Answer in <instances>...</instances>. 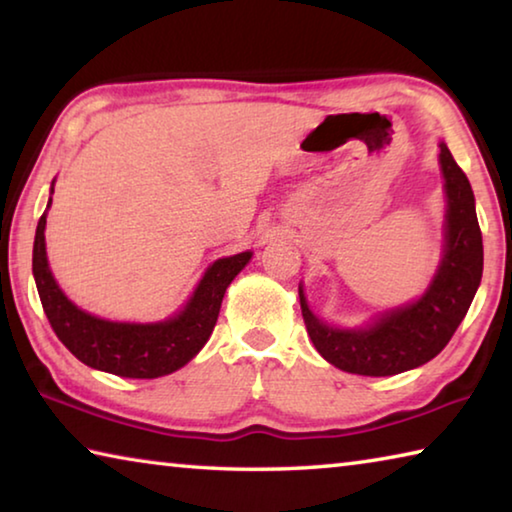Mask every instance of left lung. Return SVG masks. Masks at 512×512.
I'll return each instance as SVG.
<instances>
[{
  "label": "left lung",
  "instance_id": "obj_1",
  "mask_svg": "<svg viewBox=\"0 0 512 512\" xmlns=\"http://www.w3.org/2000/svg\"><path fill=\"white\" fill-rule=\"evenodd\" d=\"M445 178V255L429 289L409 305L381 314L359 329H341L311 314L298 287L307 334L320 357L352 375L388 377L431 361L445 348L470 309L483 275V239L470 180L440 142Z\"/></svg>",
  "mask_w": 512,
  "mask_h": 512
}]
</instances>
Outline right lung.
I'll return each instance as SVG.
<instances>
[{"instance_id": "1", "label": "right lung", "mask_w": 512, "mask_h": 512, "mask_svg": "<svg viewBox=\"0 0 512 512\" xmlns=\"http://www.w3.org/2000/svg\"><path fill=\"white\" fill-rule=\"evenodd\" d=\"M49 205L51 198L47 210ZM47 210L40 216L36 241H33V277H36L42 309L51 329L76 359L117 377L155 379L171 375L192 361L210 339L225 289L253 257V253H239L216 259L198 282L185 309L169 320L146 325L112 323L79 309L60 291L47 262Z\"/></svg>"}]
</instances>
